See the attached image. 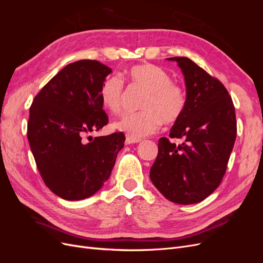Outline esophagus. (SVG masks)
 I'll return each mask as SVG.
<instances>
[{
  "instance_id": "1",
  "label": "esophagus",
  "mask_w": 263,
  "mask_h": 263,
  "mask_svg": "<svg viewBox=\"0 0 263 263\" xmlns=\"http://www.w3.org/2000/svg\"><path fill=\"white\" fill-rule=\"evenodd\" d=\"M139 141H140L139 138H134L132 136H127L126 140H125V144L126 145H133V144H137V142H139Z\"/></svg>"
}]
</instances>
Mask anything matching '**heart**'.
<instances>
[{"instance_id":"obj_1","label":"heart","mask_w":263,"mask_h":263,"mask_svg":"<svg viewBox=\"0 0 263 263\" xmlns=\"http://www.w3.org/2000/svg\"><path fill=\"white\" fill-rule=\"evenodd\" d=\"M126 78L146 94L140 102L142 110L123 116L114 123L116 129L129 136L144 137L159 130L162 122L177 123L186 107V93L183 86L172 82L171 76L162 68L146 63L126 70ZM102 105L110 113L121 112L124 100V83L117 76L107 77L100 89Z\"/></svg>"}]
</instances>
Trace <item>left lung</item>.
Returning <instances> with one entry per match:
<instances>
[{"mask_svg":"<svg viewBox=\"0 0 263 263\" xmlns=\"http://www.w3.org/2000/svg\"><path fill=\"white\" fill-rule=\"evenodd\" d=\"M180 67L186 86L184 113L159 139L150 180L166 200L189 205L205 200L226 172L237 135L234 103L217 79L186 57L166 58Z\"/></svg>","mask_w":263,"mask_h":263,"instance_id":"8db88e82","label":"left lung"}]
</instances>
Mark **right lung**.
<instances>
[{
  "label": "right lung",
  "instance_id": "right-lung-1",
  "mask_svg": "<svg viewBox=\"0 0 263 263\" xmlns=\"http://www.w3.org/2000/svg\"><path fill=\"white\" fill-rule=\"evenodd\" d=\"M110 72L97 60L70 63L43 87L29 108L27 138L37 169L45 184L63 200H84L97 193L124 147L123 133L82 140L108 123L100 89Z\"/></svg>",
  "mask_w": 263,
  "mask_h": 263
}]
</instances>
